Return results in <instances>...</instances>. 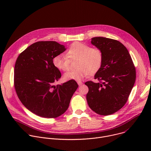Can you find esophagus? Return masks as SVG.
Returning a JSON list of instances; mask_svg holds the SVG:
<instances>
[{
	"label": "esophagus",
	"instance_id": "obj_1",
	"mask_svg": "<svg viewBox=\"0 0 151 151\" xmlns=\"http://www.w3.org/2000/svg\"><path fill=\"white\" fill-rule=\"evenodd\" d=\"M77 83H78V84L79 86H81V85H82L83 84V83H82V82H80V81H78Z\"/></svg>",
	"mask_w": 151,
	"mask_h": 151
}]
</instances>
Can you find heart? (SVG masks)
I'll use <instances>...</instances> for the list:
<instances>
[{
    "mask_svg": "<svg viewBox=\"0 0 151 151\" xmlns=\"http://www.w3.org/2000/svg\"><path fill=\"white\" fill-rule=\"evenodd\" d=\"M66 57L57 55L52 60L54 66L60 70L66 71L69 68V60H78L76 70H70L64 73L63 77L66 81H81L88 75L96 73L101 68L103 60L102 51L97 48L81 42H74L66 51Z\"/></svg>",
    "mask_w": 151,
    "mask_h": 151,
    "instance_id": "1",
    "label": "heart"
}]
</instances>
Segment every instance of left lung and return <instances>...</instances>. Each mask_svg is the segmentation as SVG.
I'll return each mask as SVG.
<instances>
[{
    "mask_svg": "<svg viewBox=\"0 0 151 151\" xmlns=\"http://www.w3.org/2000/svg\"><path fill=\"white\" fill-rule=\"evenodd\" d=\"M91 44L103 54L100 69L94 79L86 82L87 100L94 112L101 115L113 114L126 103L136 81V69L126 47L116 40L103 37L91 39Z\"/></svg>",
    "mask_w": 151,
    "mask_h": 151,
    "instance_id": "obj_1",
    "label": "left lung"
}]
</instances>
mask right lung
<instances>
[{
    "label": "right lung",
    "instance_id": "add662e5",
    "mask_svg": "<svg viewBox=\"0 0 151 151\" xmlns=\"http://www.w3.org/2000/svg\"><path fill=\"white\" fill-rule=\"evenodd\" d=\"M66 50L55 41H39L18 57L14 68V86L21 102L35 115L57 118L68 109L78 87L74 80L55 85L61 75L52 60Z\"/></svg>",
    "mask_w": 151,
    "mask_h": 151
}]
</instances>
